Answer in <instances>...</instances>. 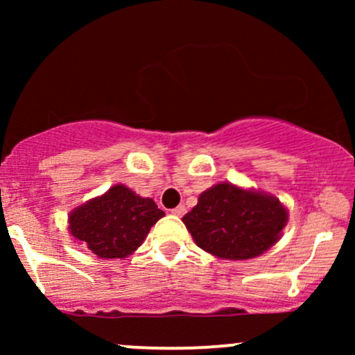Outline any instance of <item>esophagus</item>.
I'll return each instance as SVG.
<instances>
[{"instance_id": "34e87169", "label": "esophagus", "mask_w": 355, "mask_h": 355, "mask_svg": "<svg viewBox=\"0 0 355 355\" xmlns=\"http://www.w3.org/2000/svg\"><path fill=\"white\" fill-rule=\"evenodd\" d=\"M171 213L177 214V216H184V214H185V206H184V204H180V206H177V207H175V209H171Z\"/></svg>"}]
</instances>
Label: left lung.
Masks as SVG:
<instances>
[{
  "instance_id": "8db88e82",
  "label": "left lung",
  "mask_w": 355,
  "mask_h": 355,
  "mask_svg": "<svg viewBox=\"0 0 355 355\" xmlns=\"http://www.w3.org/2000/svg\"><path fill=\"white\" fill-rule=\"evenodd\" d=\"M182 221L200 249L242 261L277 244L287 225V209L271 196L218 184L199 196L198 206Z\"/></svg>"
}]
</instances>
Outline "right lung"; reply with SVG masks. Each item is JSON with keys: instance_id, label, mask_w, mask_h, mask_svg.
<instances>
[{"instance_id": "add662e5", "label": "right lung", "mask_w": 355, "mask_h": 355, "mask_svg": "<svg viewBox=\"0 0 355 355\" xmlns=\"http://www.w3.org/2000/svg\"><path fill=\"white\" fill-rule=\"evenodd\" d=\"M163 216L153 199L135 196L125 185H114L101 198L71 211L68 228L96 256L113 259L134 252Z\"/></svg>"}]
</instances>
